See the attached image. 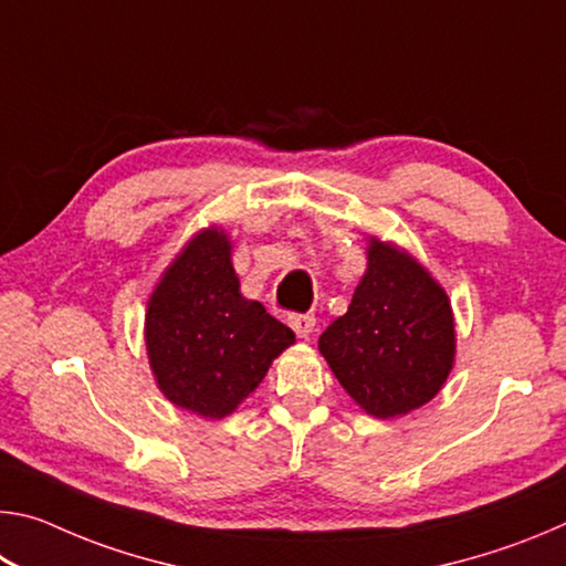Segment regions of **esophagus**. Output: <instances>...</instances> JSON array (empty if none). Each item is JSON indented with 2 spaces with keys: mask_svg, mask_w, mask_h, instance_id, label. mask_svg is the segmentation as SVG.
I'll return each instance as SVG.
<instances>
[{
  "mask_svg": "<svg viewBox=\"0 0 566 566\" xmlns=\"http://www.w3.org/2000/svg\"><path fill=\"white\" fill-rule=\"evenodd\" d=\"M314 324H317V319H314L312 314H292V317H290V327L294 329L296 337H302V339L310 337Z\"/></svg>",
  "mask_w": 566,
  "mask_h": 566,
  "instance_id": "esophagus-1",
  "label": "esophagus"
}]
</instances>
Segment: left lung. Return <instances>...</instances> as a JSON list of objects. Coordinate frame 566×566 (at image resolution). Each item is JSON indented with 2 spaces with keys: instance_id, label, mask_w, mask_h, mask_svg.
<instances>
[{
  "instance_id": "8db88e82",
  "label": "left lung",
  "mask_w": 566,
  "mask_h": 566,
  "mask_svg": "<svg viewBox=\"0 0 566 566\" xmlns=\"http://www.w3.org/2000/svg\"><path fill=\"white\" fill-rule=\"evenodd\" d=\"M367 272L347 314L319 337L344 391L377 419L405 417L442 391L454 367L452 302L407 249L367 237Z\"/></svg>"
}]
</instances>
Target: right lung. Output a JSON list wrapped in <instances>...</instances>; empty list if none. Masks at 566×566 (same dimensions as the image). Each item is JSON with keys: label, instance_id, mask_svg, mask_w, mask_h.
<instances>
[{"label": "right lung", "instance_id": "1", "mask_svg": "<svg viewBox=\"0 0 566 566\" xmlns=\"http://www.w3.org/2000/svg\"><path fill=\"white\" fill-rule=\"evenodd\" d=\"M145 344L161 395L205 419H224L262 385L294 332L239 292L232 239L207 227L181 247L151 290Z\"/></svg>", "mask_w": 566, "mask_h": 566}]
</instances>
